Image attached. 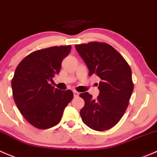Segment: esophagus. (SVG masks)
<instances>
[{"label":"esophagus","mask_w":157,"mask_h":157,"mask_svg":"<svg viewBox=\"0 0 157 157\" xmlns=\"http://www.w3.org/2000/svg\"><path fill=\"white\" fill-rule=\"evenodd\" d=\"M73 94H74V97H75V98H77V97H78L79 93L78 91H76V90H73Z\"/></svg>","instance_id":"esophagus-1"}]
</instances>
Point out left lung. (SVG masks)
<instances>
[{"instance_id": "1", "label": "left lung", "mask_w": 157, "mask_h": 157, "mask_svg": "<svg viewBox=\"0 0 157 157\" xmlns=\"http://www.w3.org/2000/svg\"><path fill=\"white\" fill-rule=\"evenodd\" d=\"M75 48L89 69L88 75L101 78L98 98L94 99L88 92L79 95L85 101L81 117L93 130H108L119 122L128 106L134 89L132 69L123 56L106 43L94 41Z\"/></svg>"}]
</instances>
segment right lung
I'll return each instance as SVG.
<instances>
[{"label": "right lung", "mask_w": 157, "mask_h": 157, "mask_svg": "<svg viewBox=\"0 0 157 157\" xmlns=\"http://www.w3.org/2000/svg\"><path fill=\"white\" fill-rule=\"evenodd\" d=\"M71 48L67 45L38 50L25 56L16 69L11 82L14 101L24 118L37 128L57 125L73 98L71 90H60L50 84Z\"/></svg>", "instance_id": "obj_1"}]
</instances>
